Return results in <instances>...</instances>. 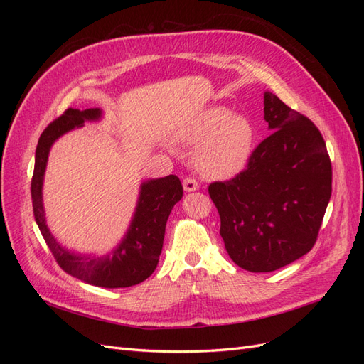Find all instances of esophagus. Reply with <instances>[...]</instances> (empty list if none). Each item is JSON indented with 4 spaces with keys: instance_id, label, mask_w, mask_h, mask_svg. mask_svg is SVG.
<instances>
[{
    "instance_id": "34e87169",
    "label": "esophagus",
    "mask_w": 364,
    "mask_h": 364,
    "mask_svg": "<svg viewBox=\"0 0 364 364\" xmlns=\"http://www.w3.org/2000/svg\"><path fill=\"white\" fill-rule=\"evenodd\" d=\"M197 188H199V182H197L194 178H185V179H183V190H185L186 193L196 191Z\"/></svg>"
}]
</instances>
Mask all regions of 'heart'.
I'll return each instance as SVG.
<instances>
[{
    "mask_svg": "<svg viewBox=\"0 0 364 364\" xmlns=\"http://www.w3.org/2000/svg\"><path fill=\"white\" fill-rule=\"evenodd\" d=\"M182 144L196 146L194 165L206 178H229L245 167L255 141V130L243 115L225 107H209L197 114L179 134Z\"/></svg>",
    "mask_w": 364,
    "mask_h": 364,
    "instance_id": "obj_1",
    "label": "heart"
}]
</instances>
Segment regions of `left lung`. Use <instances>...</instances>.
<instances>
[{"instance_id":"8db88e82","label":"left lung","mask_w":364,"mask_h":364,"mask_svg":"<svg viewBox=\"0 0 364 364\" xmlns=\"http://www.w3.org/2000/svg\"><path fill=\"white\" fill-rule=\"evenodd\" d=\"M264 119L272 134L246 168L208 188L230 259L253 273L278 270L313 249L333 186L325 139L310 118L266 92Z\"/></svg>"}]
</instances>
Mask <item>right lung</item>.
I'll use <instances>...</instances> for the list:
<instances>
[{
	"label": "right lung",
	"mask_w": 364,
	"mask_h": 364,
	"mask_svg": "<svg viewBox=\"0 0 364 364\" xmlns=\"http://www.w3.org/2000/svg\"><path fill=\"white\" fill-rule=\"evenodd\" d=\"M100 109H67L42 132L36 149L35 171L31 178L33 214L41 234L50 247L60 269L83 282L105 289H123L147 279L155 272L162 250L165 225L173 206L178 203L183 188L178 176L147 181L141 185L136 213L127 235L111 257L91 258L63 249L46 225L42 206V181L46 173L48 151L54 141L65 132L80 127L86 119L100 118Z\"/></svg>",
	"instance_id": "obj_1"
}]
</instances>
